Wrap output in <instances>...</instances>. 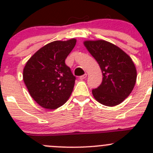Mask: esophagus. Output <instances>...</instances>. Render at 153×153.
<instances>
[{"label": "esophagus", "instance_id": "esophagus-1", "mask_svg": "<svg viewBox=\"0 0 153 153\" xmlns=\"http://www.w3.org/2000/svg\"><path fill=\"white\" fill-rule=\"evenodd\" d=\"M86 76H87V74H83V75L80 76H79V79H80L81 80H82V79H86Z\"/></svg>", "mask_w": 153, "mask_h": 153}]
</instances>
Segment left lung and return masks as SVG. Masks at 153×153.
Wrapping results in <instances>:
<instances>
[{"label":"left lung","mask_w":153,"mask_h":153,"mask_svg":"<svg viewBox=\"0 0 153 153\" xmlns=\"http://www.w3.org/2000/svg\"><path fill=\"white\" fill-rule=\"evenodd\" d=\"M85 47L95 58L102 74V83L92 93L104 106H114L129 97L136 84V69L130 56L106 40H86Z\"/></svg>","instance_id":"8db88e82"}]
</instances>
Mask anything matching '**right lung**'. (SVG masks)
<instances>
[{"label":"right lung","mask_w":153,"mask_h":153,"mask_svg":"<svg viewBox=\"0 0 153 153\" xmlns=\"http://www.w3.org/2000/svg\"><path fill=\"white\" fill-rule=\"evenodd\" d=\"M76 40H56L46 44L27 62L23 79L31 97L40 106L56 109L68 100L76 77L65 60Z\"/></svg>","instance_id":"right-lung-1"}]
</instances>
